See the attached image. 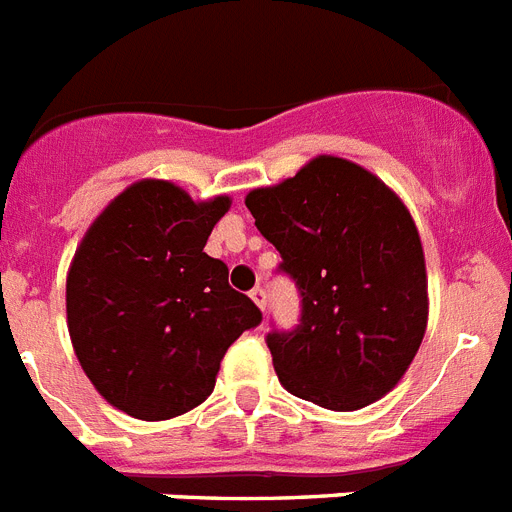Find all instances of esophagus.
Returning a JSON list of instances; mask_svg holds the SVG:
<instances>
[{
  "instance_id": "obj_1",
  "label": "esophagus",
  "mask_w": 512,
  "mask_h": 512,
  "mask_svg": "<svg viewBox=\"0 0 512 512\" xmlns=\"http://www.w3.org/2000/svg\"><path fill=\"white\" fill-rule=\"evenodd\" d=\"M251 300L256 305H259L261 310H266V292L261 290V287H253V290H251Z\"/></svg>"
}]
</instances>
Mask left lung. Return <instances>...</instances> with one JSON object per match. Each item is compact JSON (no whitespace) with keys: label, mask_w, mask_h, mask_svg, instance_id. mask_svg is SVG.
Instances as JSON below:
<instances>
[{"label":"left lung","mask_w":512,"mask_h":512,"mask_svg":"<svg viewBox=\"0 0 512 512\" xmlns=\"http://www.w3.org/2000/svg\"><path fill=\"white\" fill-rule=\"evenodd\" d=\"M246 207L303 298L298 326L266 336L279 383L331 412L386 396L427 329L425 253L404 202L362 165L318 155Z\"/></svg>","instance_id":"left-lung-1"}]
</instances>
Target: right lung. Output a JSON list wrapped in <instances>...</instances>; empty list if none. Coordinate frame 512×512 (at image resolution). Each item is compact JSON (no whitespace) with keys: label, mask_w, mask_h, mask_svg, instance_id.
Returning a JSON list of instances; mask_svg holds the SVG:
<instances>
[{"label":"right lung","mask_w":512,"mask_h":512,"mask_svg":"<svg viewBox=\"0 0 512 512\" xmlns=\"http://www.w3.org/2000/svg\"><path fill=\"white\" fill-rule=\"evenodd\" d=\"M227 196L194 202L157 178L131 183L87 227L67 274V326L95 391L129 417L170 419L214 391L227 347L261 310L204 253Z\"/></svg>","instance_id":"right-lung-1"}]
</instances>
